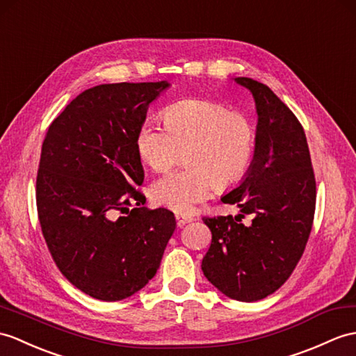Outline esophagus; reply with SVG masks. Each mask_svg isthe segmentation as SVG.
<instances>
[{"mask_svg":"<svg viewBox=\"0 0 356 356\" xmlns=\"http://www.w3.org/2000/svg\"><path fill=\"white\" fill-rule=\"evenodd\" d=\"M176 220H177V225L179 226H184V225H186V222L193 221L194 217L186 216V213H176Z\"/></svg>","mask_w":356,"mask_h":356,"instance_id":"34e87169","label":"esophagus"}]
</instances>
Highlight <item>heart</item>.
<instances>
[{
  "label": "heart",
  "instance_id": "b5f03b06",
  "mask_svg": "<svg viewBox=\"0 0 356 356\" xmlns=\"http://www.w3.org/2000/svg\"><path fill=\"white\" fill-rule=\"evenodd\" d=\"M165 126L140 122L135 136L139 158L158 172L177 165L185 152L188 167L170 172L152 186L154 203L175 212H191L216 186L241 181L254 158L256 131L243 112L221 102L186 98L162 113Z\"/></svg>",
  "mask_w": 356,
  "mask_h": 356
}]
</instances>
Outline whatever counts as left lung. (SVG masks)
I'll list each match as a JSON object with an SVG mask.
<instances>
[{
    "label": "left lung",
    "instance_id": "left-lung-1",
    "mask_svg": "<svg viewBox=\"0 0 356 356\" xmlns=\"http://www.w3.org/2000/svg\"><path fill=\"white\" fill-rule=\"evenodd\" d=\"M258 112L254 158L243 184L221 198L238 217H203L212 241L202 261L209 282L230 299L256 302L291 276L307 247L316 212V176L305 130L264 83L236 77ZM254 216L250 225L241 222Z\"/></svg>",
    "mask_w": 356,
    "mask_h": 356
}]
</instances>
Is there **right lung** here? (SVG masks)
Returning a JSON list of instances; mask_svg holds the SVG:
<instances>
[{
	"label": "right lung",
	"mask_w": 356,
	"mask_h": 356,
	"mask_svg": "<svg viewBox=\"0 0 356 356\" xmlns=\"http://www.w3.org/2000/svg\"><path fill=\"white\" fill-rule=\"evenodd\" d=\"M167 81L86 89L49 124L36 176L42 235L57 268L80 291L117 302L148 284L176 229L148 211L135 147L147 107Z\"/></svg>",
	"instance_id": "right-lung-1"
}]
</instances>
